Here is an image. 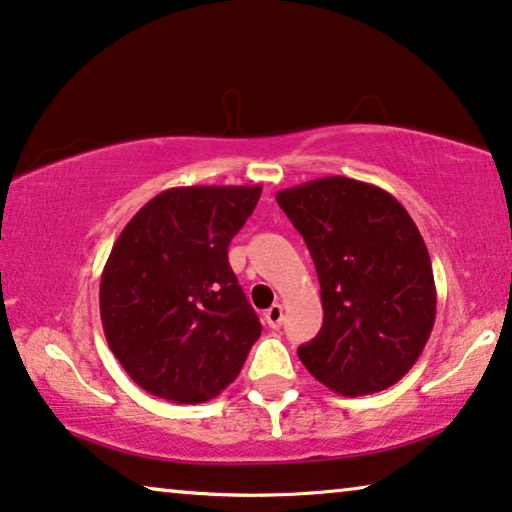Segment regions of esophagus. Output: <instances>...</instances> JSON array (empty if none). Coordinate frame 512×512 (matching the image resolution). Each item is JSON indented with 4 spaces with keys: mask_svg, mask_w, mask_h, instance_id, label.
I'll use <instances>...</instances> for the list:
<instances>
[{
    "mask_svg": "<svg viewBox=\"0 0 512 512\" xmlns=\"http://www.w3.org/2000/svg\"><path fill=\"white\" fill-rule=\"evenodd\" d=\"M264 320H266V325H269V327L278 329L280 322H283V306L273 304L271 308H266V311H264Z\"/></svg>",
    "mask_w": 512,
    "mask_h": 512,
    "instance_id": "34e87169",
    "label": "esophagus"
}]
</instances>
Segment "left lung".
Masks as SVG:
<instances>
[{"mask_svg":"<svg viewBox=\"0 0 512 512\" xmlns=\"http://www.w3.org/2000/svg\"><path fill=\"white\" fill-rule=\"evenodd\" d=\"M278 206L304 236L322 297V329L297 350L343 397L387 390L413 369L436 320L420 229L390 192L345 176L287 187Z\"/></svg>","mask_w":512,"mask_h":512,"instance_id":"left-lung-1","label":"left lung"}]
</instances>
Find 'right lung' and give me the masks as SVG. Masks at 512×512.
Returning a JSON list of instances; mask_svg holds the SVG:
<instances>
[{"label": "right lung", "mask_w": 512, "mask_h": 512, "mask_svg": "<svg viewBox=\"0 0 512 512\" xmlns=\"http://www.w3.org/2000/svg\"><path fill=\"white\" fill-rule=\"evenodd\" d=\"M259 185L171 187L148 201L106 259V341L141 390L204 403L239 376L262 334L227 259Z\"/></svg>", "instance_id": "1"}]
</instances>
